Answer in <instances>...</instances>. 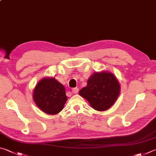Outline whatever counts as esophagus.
Wrapping results in <instances>:
<instances>
[{"label":"esophagus","instance_id":"esophagus-1","mask_svg":"<svg viewBox=\"0 0 156 156\" xmlns=\"http://www.w3.org/2000/svg\"><path fill=\"white\" fill-rule=\"evenodd\" d=\"M78 90H79L78 88H77V87L73 88V89H72V93H75V94H76V93H78Z\"/></svg>","mask_w":156,"mask_h":156}]
</instances>
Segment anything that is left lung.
<instances>
[{"instance_id":"left-lung-1","label":"left lung","mask_w":156,"mask_h":156,"mask_svg":"<svg viewBox=\"0 0 156 156\" xmlns=\"http://www.w3.org/2000/svg\"><path fill=\"white\" fill-rule=\"evenodd\" d=\"M121 90L120 84L113 73L109 72H95L87 80L79 94L89 101L93 109L104 111L117 100Z\"/></svg>"}]
</instances>
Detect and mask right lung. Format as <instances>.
Segmentation results:
<instances>
[{
  "instance_id": "add662e5",
  "label": "right lung",
  "mask_w": 156,
  "mask_h": 156,
  "mask_svg": "<svg viewBox=\"0 0 156 156\" xmlns=\"http://www.w3.org/2000/svg\"><path fill=\"white\" fill-rule=\"evenodd\" d=\"M33 98L37 106L48 115L61 112L67 100L64 86L55 78H42L34 89Z\"/></svg>"
}]
</instances>
